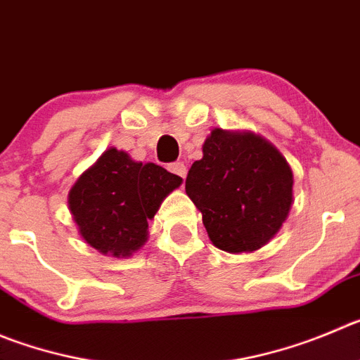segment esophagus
I'll list each match as a JSON object with an SVG mask.
<instances>
[{
  "instance_id": "1",
  "label": "esophagus",
  "mask_w": 360,
  "mask_h": 360,
  "mask_svg": "<svg viewBox=\"0 0 360 360\" xmlns=\"http://www.w3.org/2000/svg\"><path fill=\"white\" fill-rule=\"evenodd\" d=\"M169 170L172 174H176V176L183 177V179L186 177V165H184L183 161H176V163H170Z\"/></svg>"
}]
</instances>
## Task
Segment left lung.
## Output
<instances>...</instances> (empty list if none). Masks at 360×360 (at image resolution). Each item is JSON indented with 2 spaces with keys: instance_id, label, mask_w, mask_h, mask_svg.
Here are the masks:
<instances>
[{
  "instance_id": "obj_1",
  "label": "left lung",
  "mask_w": 360,
  "mask_h": 360,
  "mask_svg": "<svg viewBox=\"0 0 360 360\" xmlns=\"http://www.w3.org/2000/svg\"><path fill=\"white\" fill-rule=\"evenodd\" d=\"M186 193L220 250L240 254L266 245L290 214L293 172L286 158L250 131L214 127L202 160L188 170Z\"/></svg>"
}]
</instances>
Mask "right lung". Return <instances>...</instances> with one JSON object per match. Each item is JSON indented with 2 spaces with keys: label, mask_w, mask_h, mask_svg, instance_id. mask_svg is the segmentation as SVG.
<instances>
[{
  "label": "right lung",
  "mask_w": 360,
  "mask_h": 360,
  "mask_svg": "<svg viewBox=\"0 0 360 360\" xmlns=\"http://www.w3.org/2000/svg\"><path fill=\"white\" fill-rule=\"evenodd\" d=\"M183 179L110 147L69 191V210L83 240L113 257H129L147 241L149 220Z\"/></svg>",
  "instance_id": "add662e5"
}]
</instances>
